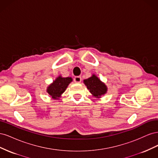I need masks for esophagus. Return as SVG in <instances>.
I'll use <instances>...</instances> for the list:
<instances>
[{"label": "esophagus", "mask_w": 158, "mask_h": 158, "mask_svg": "<svg viewBox=\"0 0 158 158\" xmlns=\"http://www.w3.org/2000/svg\"><path fill=\"white\" fill-rule=\"evenodd\" d=\"M74 81L76 83H80L82 82V78H81V76H75Z\"/></svg>", "instance_id": "obj_1"}]
</instances>
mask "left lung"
Returning a JSON list of instances; mask_svg holds the SVG:
<instances>
[{
  "label": "left lung",
  "instance_id": "8db88e82",
  "mask_svg": "<svg viewBox=\"0 0 158 158\" xmlns=\"http://www.w3.org/2000/svg\"><path fill=\"white\" fill-rule=\"evenodd\" d=\"M84 83L89 90L90 93L95 97L99 98L102 95L107 92V87L95 75H93L86 80H84Z\"/></svg>",
  "mask_w": 158,
  "mask_h": 158
}]
</instances>
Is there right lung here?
<instances>
[{
    "label": "right lung",
    "instance_id": "right-lung-1",
    "mask_svg": "<svg viewBox=\"0 0 158 158\" xmlns=\"http://www.w3.org/2000/svg\"><path fill=\"white\" fill-rule=\"evenodd\" d=\"M72 81L73 79L70 77L62 78L59 76L47 88V92L53 99H58Z\"/></svg>",
    "mask_w": 158,
    "mask_h": 158
}]
</instances>
